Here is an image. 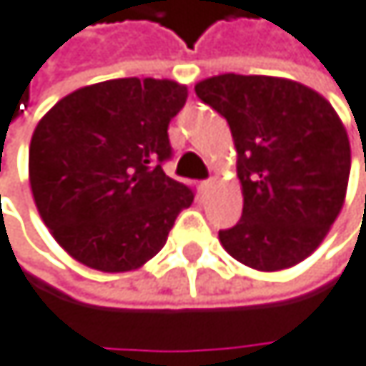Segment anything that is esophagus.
I'll return each mask as SVG.
<instances>
[{"label": "esophagus", "instance_id": "esophagus-1", "mask_svg": "<svg viewBox=\"0 0 366 366\" xmlns=\"http://www.w3.org/2000/svg\"><path fill=\"white\" fill-rule=\"evenodd\" d=\"M212 184H214L212 179H204V182H199V191H202V195H206V193L212 189Z\"/></svg>", "mask_w": 366, "mask_h": 366}]
</instances>
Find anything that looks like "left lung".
<instances>
[{
    "label": "left lung",
    "instance_id": "left-lung-1",
    "mask_svg": "<svg viewBox=\"0 0 366 366\" xmlns=\"http://www.w3.org/2000/svg\"><path fill=\"white\" fill-rule=\"evenodd\" d=\"M225 117L237 147L241 221L219 232L225 252L256 271L306 260L345 204L347 129L317 91L273 75L223 73L195 84Z\"/></svg>",
    "mask_w": 366,
    "mask_h": 366
}]
</instances>
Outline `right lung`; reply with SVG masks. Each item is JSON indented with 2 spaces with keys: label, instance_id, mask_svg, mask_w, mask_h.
Returning a JSON list of instances; mask_svg holds the SVG:
<instances>
[{
  "label": "right lung",
  "instance_id": "add662e5",
  "mask_svg": "<svg viewBox=\"0 0 366 366\" xmlns=\"http://www.w3.org/2000/svg\"><path fill=\"white\" fill-rule=\"evenodd\" d=\"M189 91L173 80L121 77L62 97L30 143L41 219L77 262L104 273L143 267L167 243L193 191L162 171L169 121Z\"/></svg>",
  "mask_w": 366,
  "mask_h": 366
}]
</instances>
